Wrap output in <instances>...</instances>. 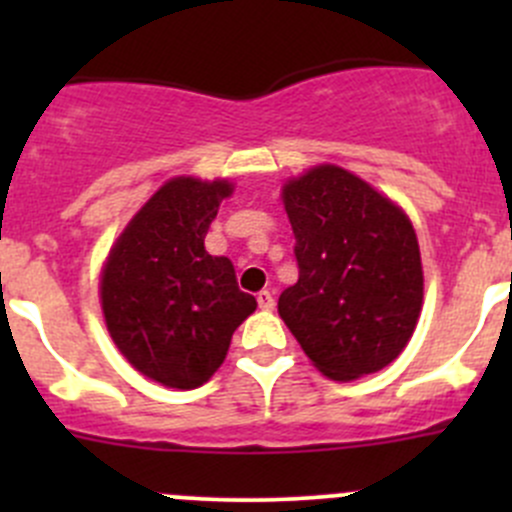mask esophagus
<instances>
[{"label": "esophagus", "instance_id": "34e87169", "mask_svg": "<svg viewBox=\"0 0 512 512\" xmlns=\"http://www.w3.org/2000/svg\"><path fill=\"white\" fill-rule=\"evenodd\" d=\"M257 304H260V309H265V312H270V309L275 307V297H272L270 289H262V292L257 294Z\"/></svg>", "mask_w": 512, "mask_h": 512}]
</instances>
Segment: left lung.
<instances>
[{"label":"left lung","instance_id":"obj_1","mask_svg":"<svg viewBox=\"0 0 512 512\" xmlns=\"http://www.w3.org/2000/svg\"><path fill=\"white\" fill-rule=\"evenodd\" d=\"M299 280L280 317L324 376L352 381L396 359L423 302L421 252L399 205L339 165H317L282 188Z\"/></svg>","mask_w":512,"mask_h":512}]
</instances>
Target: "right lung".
Wrapping results in <instances>:
<instances>
[{
  "instance_id": "1",
  "label": "right lung",
  "mask_w": 512,
  "mask_h": 512,
  "mask_svg": "<svg viewBox=\"0 0 512 512\" xmlns=\"http://www.w3.org/2000/svg\"><path fill=\"white\" fill-rule=\"evenodd\" d=\"M227 180L173 178L133 215L101 272V307L121 354L168 389H198L218 371L232 332L255 312L227 257L205 235Z\"/></svg>"
}]
</instances>
